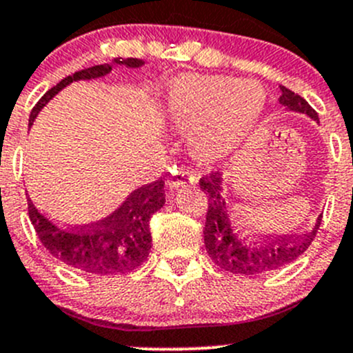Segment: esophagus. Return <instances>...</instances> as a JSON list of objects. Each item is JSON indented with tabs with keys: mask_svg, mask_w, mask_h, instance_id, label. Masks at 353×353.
I'll return each mask as SVG.
<instances>
[{
	"mask_svg": "<svg viewBox=\"0 0 353 353\" xmlns=\"http://www.w3.org/2000/svg\"><path fill=\"white\" fill-rule=\"evenodd\" d=\"M196 181H199V177L192 170L184 169V167H174V169H170L169 177H167V188L169 190H177V188L184 186V184H195Z\"/></svg>",
	"mask_w": 353,
	"mask_h": 353,
	"instance_id": "obj_1",
	"label": "esophagus"
}]
</instances>
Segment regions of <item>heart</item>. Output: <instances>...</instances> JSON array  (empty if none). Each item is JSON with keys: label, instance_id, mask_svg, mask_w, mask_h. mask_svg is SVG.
<instances>
[{"label": "heart", "instance_id": "1", "mask_svg": "<svg viewBox=\"0 0 353 353\" xmlns=\"http://www.w3.org/2000/svg\"><path fill=\"white\" fill-rule=\"evenodd\" d=\"M266 92L254 81L186 74L167 88L165 111L174 128L190 136L203 165L232 160L259 130Z\"/></svg>", "mask_w": 353, "mask_h": 353}]
</instances>
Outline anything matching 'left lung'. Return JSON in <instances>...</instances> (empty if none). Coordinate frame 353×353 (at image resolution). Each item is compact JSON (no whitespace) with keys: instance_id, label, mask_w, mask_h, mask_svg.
Listing matches in <instances>:
<instances>
[{"instance_id":"left-lung-1","label":"left lung","mask_w":353,"mask_h":353,"mask_svg":"<svg viewBox=\"0 0 353 353\" xmlns=\"http://www.w3.org/2000/svg\"><path fill=\"white\" fill-rule=\"evenodd\" d=\"M281 104L288 111L303 113L319 123V114L314 108L289 88L281 87ZM200 188L209 200L203 242L209 258L225 272L233 275H259V273L281 270L298 259L314 242L321 226L322 216L317 217L312 232L305 236H275V239L254 240L242 235L235 228L228 203L223 196V176L219 172L209 174L200 179Z\"/></svg>"}]
</instances>
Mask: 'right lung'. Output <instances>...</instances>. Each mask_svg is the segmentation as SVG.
Returning a JSON list of instances; mask_svg holds the SVG:
<instances>
[{"mask_svg":"<svg viewBox=\"0 0 353 353\" xmlns=\"http://www.w3.org/2000/svg\"><path fill=\"white\" fill-rule=\"evenodd\" d=\"M141 59H114L110 64L92 65L81 69L71 77L59 81L38 101L29 117V125L34 123L39 111L72 81L95 80L106 77L113 65L141 68ZM163 181L141 186L123 200L117 210L104 219L80 226V228H61L43 216L31 199H28L29 219L38 233L39 240L54 258L74 270L94 275H123L139 268L150 256L151 233L150 219L165 203Z\"/></svg>","mask_w":353,"mask_h":353,"instance_id":"obj_1","label":"right lung"}]
</instances>
